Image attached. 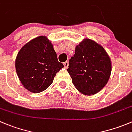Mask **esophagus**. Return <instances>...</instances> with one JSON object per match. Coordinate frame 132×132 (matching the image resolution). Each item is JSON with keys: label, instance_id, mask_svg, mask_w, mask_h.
Wrapping results in <instances>:
<instances>
[{"label": "esophagus", "instance_id": "obj_1", "mask_svg": "<svg viewBox=\"0 0 132 132\" xmlns=\"http://www.w3.org/2000/svg\"><path fill=\"white\" fill-rule=\"evenodd\" d=\"M63 65H64V67L65 69H67L68 67H69V62H65L63 63Z\"/></svg>", "mask_w": 132, "mask_h": 132}]
</instances>
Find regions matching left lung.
<instances>
[{
  "mask_svg": "<svg viewBox=\"0 0 132 132\" xmlns=\"http://www.w3.org/2000/svg\"><path fill=\"white\" fill-rule=\"evenodd\" d=\"M112 70L111 58L104 47L85 39L76 46L67 71L76 89L85 95H95L107 85Z\"/></svg>",
  "mask_w": 132,
  "mask_h": 132,
  "instance_id": "1",
  "label": "left lung"
}]
</instances>
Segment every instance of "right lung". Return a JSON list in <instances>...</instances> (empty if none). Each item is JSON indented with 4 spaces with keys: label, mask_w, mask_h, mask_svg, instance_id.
Here are the masks:
<instances>
[{
    "label": "right lung",
    "mask_w": 132,
    "mask_h": 132,
    "mask_svg": "<svg viewBox=\"0 0 132 132\" xmlns=\"http://www.w3.org/2000/svg\"><path fill=\"white\" fill-rule=\"evenodd\" d=\"M16 73L24 88L32 93L47 89L56 74L63 67L58 61L53 45L46 36H39L25 44L15 60Z\"/></svg>",
    "instance_id": "add662e5"
}]
</instances>
